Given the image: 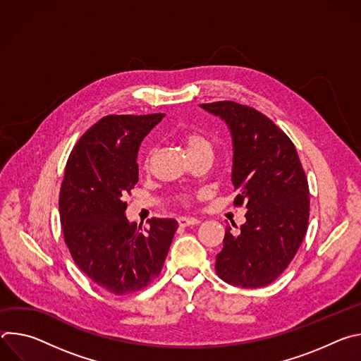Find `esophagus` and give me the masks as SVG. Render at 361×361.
Listing matches in <instances>:
<instances>
[{
    "label": "esophagus",
    "mask_w": 361,
    "mask_h": 361,
    "mask_svg": "<svg viewBox=\"0 0 361 361\" xmlns=\"http://www.w3.org/2000/svg\"><path fill=\"white\" fill-rule=\"evenodd\" d=\"M201 220L200 219H195V217H178V224L181 227H187V226H192V224H200Z\"/></svg>",
    "instance_id": "34e87169"
}]
</instances>
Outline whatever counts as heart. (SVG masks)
<instances>
[{"label":"heart","mask_w":361,"mask_h":361,"mask_svg":"<svg viewBox=\"0 0 361 361\" xmlns=\"http://www.w3.org/2000/svg\"><path fill=\"white\" fill-rule=\"evenodd\" d=\"M178 135H180V140L183 141V144L185 145L190 156H192V154H197V152H204V151L213 152V144H212L210 138L200 131L183 130V131H180ZM148 161H149V152L145 154L144 164L148 166ZM181 201L188 202V195H183Z\"/></svg>","instance_id":"b5f03b06"}]
</instances>
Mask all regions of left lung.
Returning a JSON list of instances; mask_svg holds the SVG:
<instances>
[{"label": "left lung", "instance_id": "obj_1", "mask_svg": "<svg viewBox=\"0 0 361 361\" xmlns=\"http://www.w3.org/2000/svg\"><path fill=\"white\" fill-rule=\"evenodd\" d=\"M200 107L230 128L234 205L244 202L248 210L238 233L226 228L216 271L237 287L269 286L294 259L308 226L310 195L297 149L283 130L252 107L234 101Z\"/></svg>", "mask_w": 361, "mask_h": 361}]
</instances>
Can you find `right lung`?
<instances>
[{"mask_svg": "<svg viewBox=\"0 0 361 361\" xmlns=\"http://www.w3.org/2000/svg\"><path fill=\"white\" fill-rule=\"evenodd\" d=\"M164 114L107 116L73 148L60 190L64 241L78 269L104 290L124 295L147 287L161 273L178 223L151 219L148 228L126 217L138 183L137 152Z\"/></svg>", "mask_w": 361, "mask_h": 361, "instance_id": "1", "label": "right lung"}]
</instances>
